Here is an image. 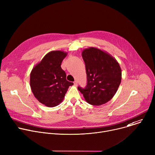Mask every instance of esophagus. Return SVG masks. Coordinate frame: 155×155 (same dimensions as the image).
<instances>
[{"label": "esophagus", "mask_w": 155, "mask_h": 155, "mask_svg": "<svg viewBox=\"0 0 155 155\" xmlns=\"http://www.w3.org/2000/svg\"><path fill=\"white\" fill-rule=\"evenodd\" d=\"M74 85H75V86H77V85H78V81H77V80H75V81H74Z\"/></svg>", "instance_id": "1"}]
</instances>
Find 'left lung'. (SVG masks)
Returning a JSON list of instances; mask_svg holds the SVG:
<instances>
[{
    "mask_svg": "<svg viewBox=\"0 0 155 155\" xmlns=\"http://www.w3.org/2000/svg\"><path fill=\"white\" fill-rule=\"evenodd\" d=\"M81 55L85 62L87 85L78 90L85 101L91 105L100 106L110 101L120 85V67L111 55L93 47L84 49Z\"/></svg>",
    "mask_w": 155,
    "mask_h": 155,
    "instance_id": "8db88e82",
    "label": "left lung"
}]
</instances>
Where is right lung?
I'll return each instance as SVG.
<instances>
[{
    "label": "right lung",
    "mask_w": 155,
    "mask_h": 155,
    "mask_svg": "<svg viewBox=\"0 0 155 155\" xmlns=\"http://www.w3.org/2000/svg\"><path fill=\"white\" fill-rule=\"evenodd\" d=\"M67 53L61 51L48 52L32 69L30 87L36 99L48 107H55L64 100L72 82L66 80L61 65Z\"/></svg>",
    "instance_id": "1"
}]
</instances>
